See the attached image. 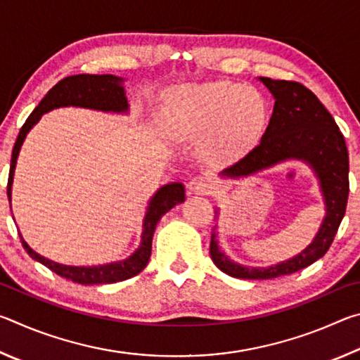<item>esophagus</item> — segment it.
Instances as JSON below:
<instances>
[{
	"instance_id": "34e87169",
	"label": "esophagus",
	"mask_w": 360,
	"mask_h": 360,
	"mask_svg": "<svg viewBox=\"0 0 360 360\" xmlns=\"http://www.w3.org/2000/svg\"><path fill=\"white\" fill-rule=\"evenodd\" d=\"M187 188L191 193L206 195L212 191V182L208 178H205V176H193V178L187 182Z\"/></svg>"
}]
</instances>
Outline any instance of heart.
Wrapping results in <instances>:
<instances>
[{
    "instance_id": "b5f03b06",
    "label": "heart",
    "mask_w": 360,
    "mask_h": 360,
    "mask_svg": "<svg viewBox=\"0 0 360 360\" xmlns=\"http://www.w3.org/2000/svg\"><path fill=\"white\" fill-rule=\"evenodd\" d=\"M266 122V101L255 89L205 82L179 90L173 129L191 138L205 134L202 155L208 162H225L251 149L264 135Z\"/></svg>"
}]
</instances>
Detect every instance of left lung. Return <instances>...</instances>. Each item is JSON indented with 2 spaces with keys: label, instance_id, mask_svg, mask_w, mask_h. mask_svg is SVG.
Instances as JSON below:
<instances>
[{
  "label": "left lung",
  "instance_id": "obj_1",
  "mask_svg": "<svg viewBox=\"0 0 360 360\" xmlns=\"http://www.w3.org/2000/svg\"><path fill=\"white\" fill-rule=\"evenodd\" d=\"M275 96V108L260 143L233 165L225 168V178H245L285 160H302L318 176L326 216L311 245L281 264L251 268L225 255L216 233L211 235L210 254L219 270L241 279H271L290 275L321 259L337 235L349 193V157L345 138L332 114L311 90L300 82L260 77ZM219 212V211H216Z\"/></svg>",
  "mask_w": 360,
  "mask_h": 360
}]
</instances>
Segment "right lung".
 <instances>
[{
	"mask_svg": "<svg viewBox=\"0 0 360 360\" xmlns=\"http://www.w3.org/2000/svg\"><path fill=\"white\" fill-rule=\"evenodd\" d=\"M76 106V108H87L95 109V111L105 112H129V101L125 96L124 79L114 75H77L65 77L58 84L49 90L47 95L41 100L34 111L28 115L25 124L20 129L19 136L12 149L11 158V169L8 179V198L11 205V193H12V181H14V172L17 157L23 141H25L27 133L38 124L41 115L46 114L52 109ZM186 200V191L181 182H172L158 188L154 197L150 198L148 211H146L143 221V235L141 245L133 252L129 259L120 262H111L105 265H94V266H72L57 264L51 259H46L44 255L34 252L32 248L27 245V241L22 238V246L28 255L36 262H39L49 270L57 273L58 276L70 279L72 283L79 284H111L119 283L124 279L136 276L138 273L144 270L148 265L152 249V236L157 227V222L160 221L162 216L173 208L174 205L182 203Z\"/></svg>",
	"mask_w": 360,
	"mask_h": 360,
	"instance_id": "obj_1",
	"label": "right lung"
}]
</instances>
